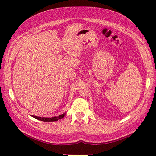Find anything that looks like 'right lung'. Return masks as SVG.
Instances as JSON below:
<instances>
[{"label": "right lung", "mask_w": 156, "mask_h": 156, "mask_svg": "<svg viewBox=\"0 0 156 156\" xmlns=\"http://www.w3.org/2000/svg\"><path fill=\"white\" fill-rule=\"evenodd\" d=\"M64 115H65V113L63 114L60 115L59 116H58V117L54 116L52 118H42V117L35 116V115H32V117L36 118V119H39V120L43 121V122H55V121H58L60 119L63 118L64 117Z\"/></svg>", "instance_id": "add662e5"}]
</instances>
